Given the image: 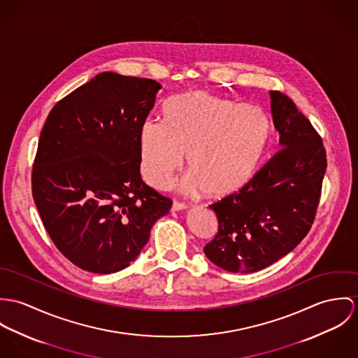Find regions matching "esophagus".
I'll list each match as a JSON object with an SVG mask.
<instances>
[{
  "instance_id": "esophagus-1",
  "label": "esophagus",
  "mask_w": 358,
  "mask_h": 358,
  "mask_svg": "<svg viewBox=\"0 0 358 358\" xmlns=\"http://www.w3.org/2000/svg\"><path fill=\"white\" fill-rule=\"evenodd\" d=\"M188 204L185 203H180V201H174L171 206V211H180V210H187Z\"/></svg>"
}]
</instances>
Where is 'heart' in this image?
I'll return each instance as SVG.
<instances>
[{
    "label": "heart",
    "instance_id": "1",
    "mask_svg": "<svg viewBox=\"0 0 358 358\" xmlns=\"http://www.w3.org/2000/svg\"><path fill=\"white\" fill-rule=\"evenodd\" d=\"M164 123L145 120L138 134L140 170L155 188H166L181 169L184 192L211 198L236 192L254 176L271 136L265 114L250 104L195 90L170 100Z\"/></svg>",
    "mask_w": 358,
    "mask_h": 358
}]
</instances>
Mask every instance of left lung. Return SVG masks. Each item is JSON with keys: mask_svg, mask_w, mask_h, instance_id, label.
Returning a JSON list of instances; mask_svg holds the SVG:
<instances>
[{"mask_svg": "<svg viewBox=\"0 0 358 358\" xmlns=\"http://www.w3.org/2000/svg\"><path fill=\"white\" fill-rule=\"evenodd\" d=\"M280 151L238 192L210 206L218 234L206 257L232 273L258 272L291 252L310 231L327 169L312 123L285 94L271 90Z\"/></svg>", "mask_w": 358, "mask_h": 358, "instance_id": "left-lung-1", "label": "left lung"}]
</instances>
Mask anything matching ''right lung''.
I'll use <instances>...</instances> for the list:
<instances>
[{"instance_id":"add662e5","label":"right lung","mask_w":358,"mask_h":358,"mask_svg":"<svg viewBox=\"0 0 358 358\" xmlns=\"http://www.w3.org/2000/svg\"><path fill=\"white\" fill-rule=\"evenodd\" d=\"M159 82L101 73L49 113L33 167V198L59 251L80 269L127 268L171 200L140 174L138 134Z\"/></svg>"}]
</instances>
